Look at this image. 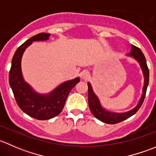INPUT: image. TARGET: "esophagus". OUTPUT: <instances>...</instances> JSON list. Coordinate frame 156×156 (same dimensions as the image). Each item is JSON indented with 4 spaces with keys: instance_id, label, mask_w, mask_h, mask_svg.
I'll return each instance as SVG.
<instances>
[{
    "instance_id": "obj_1",
    "label": "esophagus",
    "mask_w": 156,
    "mask_h": 156,
    "mask_svg": "<svg viewBox=\"0 0 156 156\" xmlns=\"http://www.w3.org/2000/svg\"><path fill=\"white\" fill-rule=\"evenodd\" d=\"M90 77V72L87 70L83 71L81 73V78H83V79H87Z\"/></svg>"
}]
</instances>
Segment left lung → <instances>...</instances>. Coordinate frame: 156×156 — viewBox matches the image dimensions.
<instances>
[{
	"instance_id": "obj_1",
	"label": "left lung",
	"mask_w": 156,
	"mask_h": 156,
	"mask_svg": "<svg viewBox=\"0 0 156 156\" xmlns=\"http://www.w3.org/2000/svg\"><path fill=\"white\" fill-rule=\"evenodd\" d=\"M127 56H130L136 59L139 62L140 66L141 69L143 71V73L144 75V84L143 87V94L141 96L140 99L139 100V103H137L134 108H132L130 111L125 112H110L104 108L100 104V102L99 100V98L97 96L94 94L92 86L90 83L88 82V105L89 108L90 109L91 113L94 115V117L97 118L101 122H104L106 124H110V125H114V124L119 123L125 119H128L130 116L134 115L136 112L138 111L140 106H142L144 103V98L146 96V89H147L148 84H149V72L148 69L147 64H146V58L144 56V53L141 51L140 49L136 48L131 44V50L130 53H129Z\"/></svg>"
}]
</instances>
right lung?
Segmentation results:
<instances>
[{"mask_svg":"<svg viewBox=\"0 0 156 156\" xmlns=\"http://www.w3.org/2000/svg\"><path fill=\"white\" fill-rule=\"evenodd\" d=\"M50 36V34L48 33H39L19 47L12 59L9 73V83L19 107L28 115L37 120H48L58 115L64 107L71 90L80 81L78 77L66 81L46 94H38L26 82L21 69L25 50L33 41H48Z\"/></svg>","mask_w":156,"mask_h":156,"instance_id":"right-lung-1","label":"right lung"}]
</instances>
